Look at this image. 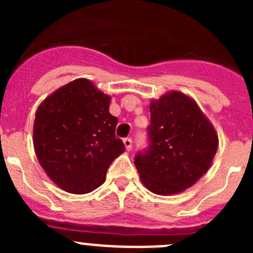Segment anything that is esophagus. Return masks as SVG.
<instances>
[{
  "mask_svg": "<svg viewBox=\"0 0 253 253\" xmlns=\"http://www.w3.org/2000/svg\"><path fill=\"white\" fill-rule=\"evenodd\" d=\"M123 143H124V146H125V148H126V151H130L131 146H133V142H131L130 138H125V139L123 140Z\"/></svg>",
  "mask_w": 253,
  "mask_h": 253,
  "instance_id": "esophagus-1",
  "label": "esophagus"
}]
</instances>
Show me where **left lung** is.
<instances>
[{"label": "left lung", "mask_w": 253, "mask_h": 253, "mask_svg": "<svg viewBox=\"0 0 253 253\" xmlns=\"http://www.w3.org/2000/svg\"><path fill=\"white\" fill-rule=\"evenodd\" d=\"M151 146L134 165L142 184L157 195H175L195 185L210 169L218 133L195 100L169 91L151 100Z\"/></svg>", "instance_id": "1"}]
</instances>
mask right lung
I'll return each mask as SVG.
<instances>
[{
    "mask_svg": "<svg viewBox=\"0 0 253 253\" xmlns=\"http://www.w3.org/2000/svg\"><path fill=\"white\" fill-rule=\"evenodd\" d=\"M111 96L92 81L77 78L44 99L35 113L33 143L40 166L58 187L87 194L106 180L125 151L115 137L118 119L109 113Z\"/></svg>",
    "mask_w": 253,
    "mask_h": 253,
    "instance_id": "right-lung-1",
    "label": "right lung"
}]
</instances>
